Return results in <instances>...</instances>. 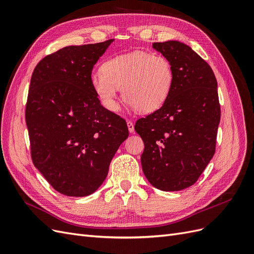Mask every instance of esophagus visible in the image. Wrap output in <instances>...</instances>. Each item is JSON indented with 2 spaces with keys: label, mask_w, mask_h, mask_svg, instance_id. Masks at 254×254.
I'll return each instance as SVG.
<instances>
[{
  "label": "esophagus",
  "mask_w": 254,
  "mask_h": 254,
  "mask_svg": "<svg viewBox=\"0 0 254 254\" xmlns=\"http://www.w3.org/2000/svg\"><path fill=\"white\" fill-rule=\"evenodd\" d=\"M127 126H128V130H129V132H134V125H133V123L131 122V121H127Z\"/></svg>",
  "instance_id": "34e87169"
}]
</instances>
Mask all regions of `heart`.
I'll use <instances>...</instances> for the list:
<instances>
[{
	"label": "heart",
	"mask_w": 254,
	"mask_h": 254,
	"mask_svg": "<svg viewBox=\"0 0 254 254\" xmlns=\"http://www.w3.org/2000/svg\"><path fill=\"white\" fill-rule=\"evenodd\" d=\"M102 71L92 74L91 84L109 111L119 109V90L135 110L156 111L166 102L174 83L172 64L160 54L137 51L117 56L106 61Z\"/></svg>",
	"instance_id": "b5f03b06"
}]
</instances>
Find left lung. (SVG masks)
Wrapping results in <instances>:
<instances>
[{"instance_id": "left-lung-1", "label": "left lung", "mask_w": 254, "mask_h": 254, "mask_svg": "<svg viewBox=\"0 0 254 254\" xmlns=\"http://www.w3.org/2000/svg\"><path fill=\"white\" fill-rule=\"evenodd\" d=\"M152 48L172 64L173 88L160 109L139 119L144 142L143 172L161 190H180L198 180L215 153L220 105L214 72L196 52L179 41Z\"/></svg>"}]
</instances>
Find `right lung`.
Returning a JSON list of instances; mask_svg holds the SVG:
<instances>
[{"mask_svg": "<svg viewBox=\"0 0 254 254\" xmlns=\"http://www.w3.org/2000/svg\"><path fill=\"white\" fill-rule=\"evenodd\" d=\"M113 39L50 54L30 79L25 121L34 165L59 193L82 197L108 175L126 121L104 108L91 84L94 64Z\"/></svg>", "mask_w": 254, "mask_h": 254, "instance_id": "obj_1", "label": "right lung"}]
</instances>
